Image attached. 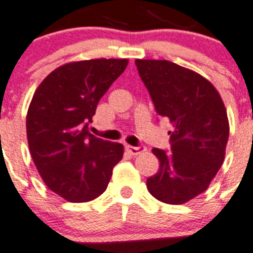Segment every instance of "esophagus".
<instances>
[{
    "label": "esophagus",
    "mask_w": 253,
    "mask_h": 253,
    "mask_svg": "<svg viewBox=\"0 0 253 253\" xmlns=\"http://www.w3.org/2000/svg\"><path fill=\"white\" fill-rule=\"evenodd\" d=\"M126 150L130 152L131 155H139V154L146 151V147L144 146H126Z\"/></svg>",
    "instance_id": "1"
}]
</instances>
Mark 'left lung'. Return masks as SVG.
<instances>
[{
	"label": "left lung",
	"instance_id": "1",
	"mask_svg": "<svg viewBox=\"0 0 253 253\" xmlns=\"http://www.w3.org/2000/svg\"><path fill=\"white\" fill-rule=\"evenodd\" d=\"M135 65L158 115L173 125L171 152L152 148L159 169L147 179V188L163 203H186L207 190L223 165L229 135L224 103L195 71L157 59Z\"/></svg>",
	"mask_w": 253,
	"mask_h": 253
}]
</instances>
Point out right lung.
<instances>
[{
	"label": "right lung",
	"mask_w": 253,
	"mask_h": 253,
	"mask_svg": "<svg viewBox=\"0 0 253 253\" xmlns=\"http://www.w3.org/2000/svg\"><path fill=\"white\" fill-rule=\"evenodd\" d=\"M127 59L66 63L33 95L26 117L29 150L43 182L71 203L105 192L123 146L88 132L96 105L126 69Z\"/></svg>",
	"instance_id": "obj_1"
}]
</instances>
